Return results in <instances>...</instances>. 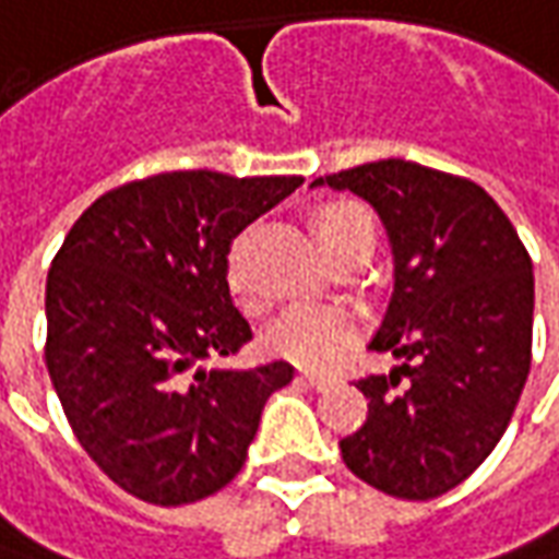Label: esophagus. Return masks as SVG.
<instances>
[{"label": "esophagus", "mask_w": 559, "mask_h": 559, "mask_svg": "<svg viewBox=\"0 0 559 559\" xmlns=\"http://www.w3.org/2000/svg\"><path fill=\"white\" fill-rule=\"evenodd\" d=\"M299 379H302V382H306V385L314 391H330L333 385H336V376L314 373V370H302V373H299Z\"/></svg>", "instance_id": "1"}]
</instances>
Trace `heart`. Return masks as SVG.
<instances>
[{
	"label": "heart",
	"mask_w": 559,
	"mask_h": 559,
	"mask_svg": "<svg viewBox=\"0 0 559 559\" xmlns=\"http://www.w3.org/2000/svg\"><path fill=\"white\" fill-rule=\"evenodd\" d=\"M314 235L330 257L352 248L364 238H373V223L367 211L355 201H330L311 216ZM229 287L241 302H253L248 281L238 263V248L229 257ZM358 336V314L343 302H299L281 314L269 328L265 343L281 358L302 367H324L343 355L348 343Z\"/></svg>",
	"instance_id": "b5f03b06"
}]
</instances>
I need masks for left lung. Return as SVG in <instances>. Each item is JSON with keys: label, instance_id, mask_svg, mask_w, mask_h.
I'll list each match as a JSON object with an SVG mask.
<instances>
[{"label": "left lung", "instance_id": "left-lung-1", "mask_svg": "<svg viewBox=\"0 0 559 559\" xmlns=\"http://www.w3.org/2000/svg\"><path fill=\"white\" fill-rule=\"evenodd\" d=\"M348 189L389 231L394 294L367 376V423L340 440L364 484L425 502L480 468L514 416L533 360V260L504 211L465 177L404 158L318 177Z\"/></svg>", "mask_w": 559, "mask_h": 559}]
</instances>
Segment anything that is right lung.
Returning a JSON list of instances; mask_svg holds the SVG:
<instances>
[{"label": "right lung", "instance_id": "right-lung-1", "mask_svg": "<svg viewBox=\"0 0 559 559\" xmlns=\"http://www.w3.org/2000/svg\"><path fill=\"white\" fill-rule=\"evenodd\" d=\"M302 177L170 170L106 192L72 223L45 284V364L72 435L152 504L214 496L241 471L287 360L207 367L253 340L229 294L231 238Z\"/></svg>", "mask_w": 559, "mask_h": 559}]
</instances>
